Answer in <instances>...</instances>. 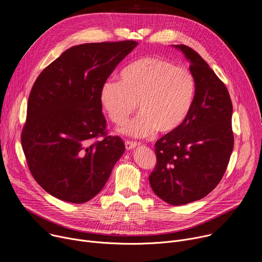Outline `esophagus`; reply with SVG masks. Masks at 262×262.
<instances>
[{"mask_svg":"<svg viewBox=\"0 0 262 262\" xmlns=\"http://www.w3.org/2000/svg\"><path fill=\"white\" fill-rule=\"evenodd\" d=\"M139 145H140V143L134 142V141H126V142H125V148H126L127 150H130V149H133V148H135V147H137V146H139Z\"/></svg>","mask_w":262,"mask_h":262,"instance_id":"esophagus-1","label":"esophagus"}]
</instances>
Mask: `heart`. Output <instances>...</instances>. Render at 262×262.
Instances as JSON below:
<instances>
[{"label":"heart","instance_id":"obj_1","mask_svg":"<svg viewBox=\"0 0 262 262\" xmlns=\"http://www.w3.org/2000/svg\"><path fill=\"white\" fill-rule=\"evenodd\" d=\"M121 80H107L100 91V102L110 120L123 125L128 116L140 110L122 128L125 135L143 138L177 130L193 110L197 83L187 67L161 57H146L127 65Z\"/></svg>","mask_w":262,"mask_h":262}]
</instances>
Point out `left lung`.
Segmentation results:
<instances>
[{"label":"left lung","mask_w":262,"mask_h":262,"mask_svg":"<svg viewBox=\"0 0 262 262\" xmlns=\"http://www.w3.org/2000/svg\"><path fill=\"white\" fill-rule=\"evenodd\" d=\"M176 47L190 62L195 103L184 123L156 142L157 162L148 179L159 198L182 205L202 199L221 181L234 147L233 104L224 83L198 52L183 44Z\"/></svg>","instance_id":"1"}]
</instances>
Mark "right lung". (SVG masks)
<instances>
[{"instance_id":"1","label":"right lung","mask_w":262,"mask_h":262,"mask_svg":"<svg viewBox=\"0 0 262 262\" xmlns=\"http://www.w3.org/2000/svg\"><path fill=\"white\" fill-rule=\"evenodd\" d=\"M137 45L127 40L74 46L33 83L21 143L33 179L48 194L84 203L107 182L125 146L107 135L100 91Z\"/></svg>"}]
</instances>
